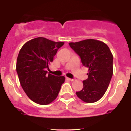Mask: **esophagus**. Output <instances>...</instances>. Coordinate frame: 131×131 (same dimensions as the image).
I'll list each match as a JSON object with an SVG mask.
<instances>
[{
    "label": "esophagus",
    "instance_id": "34e87169",
    "mask_svg": "<svg viewBox=\"0 0 131 131\" xmlns=\"http://www.w3.org/2000/svg\"><path fill=\"white\" fill-rule=\"evenodd\" d=\"M66 79L69 80V81H73V79L69 78V77H66Z\"/></svg>",
    "mask_w": 131,
    "mask_h": 131
}]
</instances>
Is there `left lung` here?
Returning a JSON list of instances; mask_svg holds the SVG:
<instances>
[{
  "label": "left lung",
  "instance_id": "8db88e82",
  "mask_svg": "<svg viewBox=\"0 0 131 131\" xmlns=\"http://www.w3.org/2000/svg\"><path fill=\"white\" fill-rule=\"evenodd\" d=\"M69 47L79 56L82 64L89 68L88 79L83 81L77 96L86 103H93L104 96L113 75V55L107 45L94 39L69 42Z\"/></svg>",
  "mask_w": 131,
  "mask_h": 131
}]
</instances>
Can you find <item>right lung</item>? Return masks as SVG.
Wrapping results in <instances>:
<instances>
[{
	"label": "right lung",
	"instance_id": "add662e5",
	"mask_svg": "<svg viewBox=\"0 0 131 131\" xmlns=\"http://www.w3.org/2000/svg\"><path fill=\"white\" fill-rule=\"evenodd\" d=\"M64 42L37 37L21 48L16 62V71L21 86L34 102L47 105L55 100L64 83L63 76L48 74V64Z\"/></svg>",
	"mask_w": 131,
	"mask_h": 131
}]
</instances>
